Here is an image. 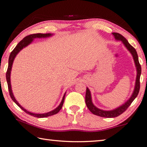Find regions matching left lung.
Instances as JSON below:
<instances>
[{
  "label": "left lung",
  "mask_w": 147,
  "mask_h": 147,
  "mask_svg": "<svg viewBox=\"0 0 147 147\" xmlns=\"http://www.w3.org/2000/svg\"><path fill=\"white\" fill-rule=\"evenodd\" d=\"M112 34L114 36V38H115L116 40L121 41L123 42L124 45L125 46L126 48L128 50L129 52H130L131 55H132L134 60V63H135L136 67L137 76H136L135 88H134V92L132 94H131V96H130V98H129L125 103L123 104V105L113 109V110L106 111V110H102V109H100L98 108H96V107L93 104V102H92L91 92L89 91V89L87 88L86 93V104L87 105V107H88V109H89V111H90L92 113L94 114V115L100 116V117H106V118L116 117L120 115L121 114L124 112V111L127 109L128 107L130 106L131 102H132L134 99L137 97V96H138V94L139 93V89H140V82H139V80H140V76L141 73V67L140 64H139L138 56V54H137L136 49L128 43L127 39L122 36L121 34L119 33H115V32L112 33Z\"/></svg>",
  "instance_id": "left-lung-1"
}]
</instances>
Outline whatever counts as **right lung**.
Returning <instances> with one entry per match:
<instances>
[{"label": "right lung", "mask_w": 147, "mask_h": 147, "mask_svg": "<svg viewBox=\"0 0 147 147\" xmlns=\"http://www.w3.org/2000/svg\"><path fill=\"white\" fill-rule=\"evenodd\" d=\"M53 34H31L29 35V36H26L25 38H23L22 40L19 42V43L17 44V45L16 47L13 51H12L11 53H10V55H9V60H8V70H7L6 72V80H7V83H8V89H9V95H10L11 98L13 101L16 103L17 106H18L20 108L23 109L24 111H25L26 113L29 114V115H32L34 117H36L38 118H43V117H47L49 116H51L53 115H55V114L58 113L59 110L61 109L62 106H63V104L64 102V99H65V93L64 95L63 96V98H62V100L61 102V103L59 104V105L57 107L56 109H54V110L49 111L48 113H31L30 111H27L26 109H24L23 108L20 104L18 103V102L16 100V99L15 98L13 94L12 93V90H11V83H10V74H11V67H12V65H13V62L15 58L17 56V54H18L20 51H21L22 49L24 47H26V46H28V45L30 44L32 41H33L34 39L35 38H48V37L52 36Z\"/></svg>", "instance_id": "right-lung-1"}]
</instances>
